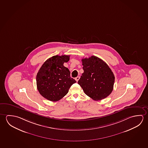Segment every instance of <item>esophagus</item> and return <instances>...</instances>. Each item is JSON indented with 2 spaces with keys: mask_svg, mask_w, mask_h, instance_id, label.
<instances>
[{
  "mask_svg": "<svg viewBox=\"0 0 148 148\" xmlns=\"http://www.w3.org/2000/svg\"><path fill=\"white\" fill-rule=\"evenodd\" d=\"M79 78H80V77H79V76H77V77H76L75 78V79L76 80V82H78V80L79 79Z\"/></svg>",
  "mask_w": 148,
  "mask_h": 148,
  "instance_id": "obj_1",
  "label": "esophagus"
}]
</instances>
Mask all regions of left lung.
I'll list each match as a JSON object with an SVG mask.
<instances>
[{
    "label": "left lung",
    "mask_w": 148,
    "mask_h": 148,
    "mask_svg": "<svg viewBox=\"0 0 148 148\" xmlns=\"http://www.w3.org/2000/svg\"><path fill=\"white\" fill-rule=\"evenodd\" d=\"M84 73L78 84L95 101L107 97L113 90L114 76L106 62L96 56L82 59Z\"/></svg>",
    "instance_id": "left-lung-1"
}]
</instances>
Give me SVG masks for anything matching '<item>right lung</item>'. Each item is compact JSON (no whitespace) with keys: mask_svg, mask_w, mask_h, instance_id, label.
I'll return each mask as SVG.
<instances>
[{"mask_svg":"<svg viewBox=\"0 0 148 148\" xmlns=\"http://www.w3.org/2000/svg\"><path fill=\"white\" fill-rule=\"evenodd\" d=\"M70 56H53L45 61L36 75V86L42 97L56 102L66 95L71 86L76 82L70 77V72L63 66Z\"/></svg>","mask_w":148,"mask_h":148,"instance_id":"add662e5","label":"right lung"}]
</instances>
